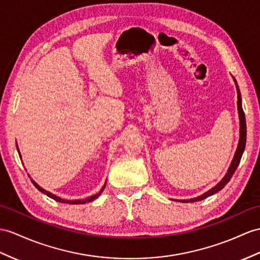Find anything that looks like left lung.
<instances>
[{
	"instance_id": "8db88e82",
	"label": "left lung",
	"mask_w": 260,
	"mask_h": 260,
	"mask_svg": "<svg viewBox=\"0 0 260 260\" xmlns=\"http://www.w3.org/2000/svg\"><path fill=\"white\" fill-rule=\"evenodd\" d=\"M234 81H235L236 89H237V98H238V100H237V109H238V115H239V124H240L239 134L240 135H239V142H238V145H237V150L235 152V155H234V159H233L231 166L229 168V171H227V173L225 174L224 178L221 179V181L218 183V184L216 186H214L213 188H211L210 191H207L203 195L198 196V198H195V199L180 200V202H184V203H188V202H191V203H193V202L202 201V200L208 198V196H211V195H213L215 193H217L218 191H220V189L224 188V186L227 184V183L231 181L233 174L235 173V171H236L238 164L240 162V159H242L243 152L245 150V145H246V119H245V113H244L243 107H242V97H240L239 88H238V85H237L236 80L234 79Z\"/></svg>"
}]
</instances>
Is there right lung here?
Wrapping results in <instances>:
<instances>
[{"label": "right lung", "instance_id": "obj_1", "mask_svg": "<svg viewBox=\"0 0 260 260\" xmlns=\"http://www.w3.org/2000/svg\"><path fill=\"white\" fill-rule=\"evenodd\" d=\"M17 151H18V148H17ZM18 154H20V157H21V153H20V151H18ZM31 182H33V184L35 185V187L39 189V191H41L42 193H44V194H46L47 196H49L50 199H53V200H55V201H57V202H59V203H67V204H85V203H87V202H91V201H93V200H96L98 196L103 193V191H104V188L106 187V184L103 186V188L100 189V192H98L97 194H94V195H92V196H89V198H87V199H85V200H75V201H68V200H62V199H60V198H58V196H56V195H54V194H52V193H49V192H47V191H45V189L44 188H42L39 184H37V183H35L33 180H31Z\"/></svg>", "mask_w": 260, "mask_h": 260}]
</instances>
